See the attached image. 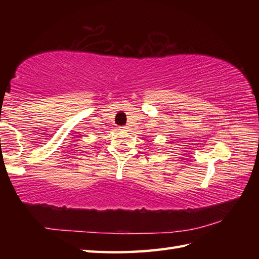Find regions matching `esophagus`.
<instances>
[{
  "label": "esophagus",
  "mask_w": 259,
  "mask_h": 259,
  "mask_svg": "<svg viewBox=\"0 0 259 259\" xmlns=\"http://www.w3.org/2000/svg\"><path fill=\"white\" fill-rule=\"evenodd\" d=\"M119 130L122 131V133H125V131H128V126H120Z\"/></svg>",
  "instance_id": "obj_1"
}]
</instances>
